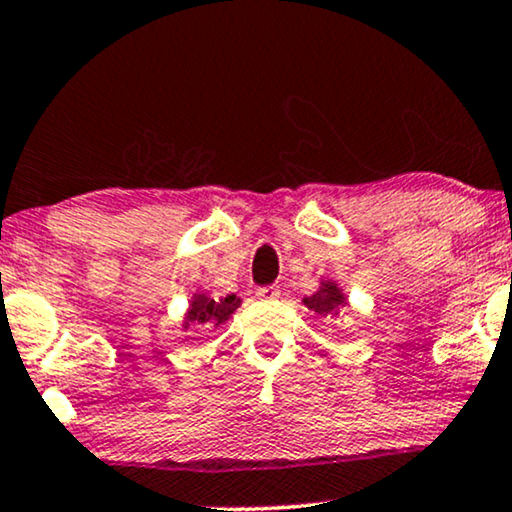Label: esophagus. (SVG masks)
<instances>
[{
	"label": "esophagus",
	"mask_w": 512,
	"mask_h": 512,
	"mask_svg": "<svg viewBox=\"0 0 512 512\" xmlns=\"http://www.w3.org/2000/svg\"><path fill=\"white\" fill-rule=\"evenodd\" d=\"M282 296V291H279V286H261V289H256V298L258 300H277Z\"/></svg>",
	"instance_id": "esophagus-1"
}]
</instances>
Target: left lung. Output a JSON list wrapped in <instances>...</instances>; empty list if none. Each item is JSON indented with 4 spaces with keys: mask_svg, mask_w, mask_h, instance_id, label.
<instances>
[{
    "mask_svg": "<svg viewBox=\"0 0 512 512\" xmlns=\"http://www.w3.org/2000/svg\"><path fill=\"white\" fill-rule=\"evenodd\" d=\"M303 305L307 310L319 314V317H338V314L349 305L345 291L340 289V284L335 279L321 277L319 289L312 296L303 298Z\"/></svg>",
    "mask_w": 512,
    "mask_h": 512,
    "instance_id": "8db88e82",
    "label": "left lung"
}]
</instances>
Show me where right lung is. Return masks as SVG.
Listing matches in <instances>:
<instances>
[{"mask_svg":"<svg viewBox=\"0 0 512 512\" xmlns=\"http://www.w3.org/2000/svg\"><path fill=\"white\" fill-rule=\"evenodd\" d=\"M242 305V298H237L235 293H228V296L214 298L209 291H198L193 293L191 303H188V310L184 312V319H181V331H188V328H202V331H212V328H219L221 324L233 317L237 307Z\"/></svg>","mask_w":512,"mask_h":512,"instance_id":"1","label":"right lung"}]
</instances>
